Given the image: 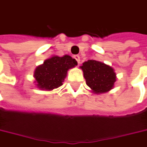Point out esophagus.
Listing matches in <instances>:
<instances>
[{
	"instance_id": "34e87169",
	"label": "esophagus",
	"mask_w": 147,
	"mask_h": 147,
	"mask_svg": "<svg viewBox=\"0 0 147 147\" xmlns=\"http://www.w3.org/2000/svg\"><path fill=\"white\" fill-rule=\"evenodd\" d=\"M74 59L77 61L78 64L80 63V56H79V55H75V56H74Z\"/></svg>"
}]
</instances>
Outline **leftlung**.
Wrapping results in <instances>:
<instances>
[{
	"instance_id": "1",
	"label": "left lung",
	"mask_w": 147,
	"mask_h": 147,
	"mask_svg": "<svg viewBox=\"0 0 147 147\" xmlns=\"http://www.w3.org/2000/svg\"><path fill=\"white\" fill-rule=\"evenodd\" d=\"M83 71L86 84L94 94H104L111 90L117 81L114 69L98 60H88L80 66Z\"/></svg>"
}]
</instances>
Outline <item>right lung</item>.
Masks as SVG:
<instances>
[{
  "instance_id": "right-lung-1",
  "label": "right lung",
  "mask_w": 147,
  "mask_h": 147,
  "mask_svg": "<svg viewBox=\"0 0 147 147\" xmlns=\"http://www.w3.org/2000/svg\"><path fill=\"white\" fill-rule=\"evenodd\" d=\"M76 65H77L76 60L70 55L63 57L53 55L36 68L34 71L36 87L44 91L58 88L63 85L68 70Z\"/></svg>"
}]
</instances>
